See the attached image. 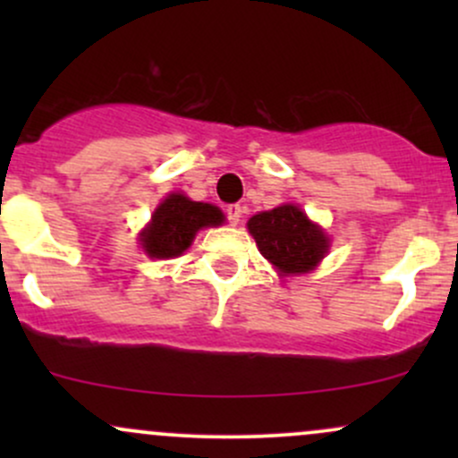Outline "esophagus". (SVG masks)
Here are the masks:
<instances>
[{"label": "esophagus", "instance_id": "34e87169", "mask_svg": "<svg viewBox=\"0 0 458 458\" xmlns=\"http://www.w3.org/2000/svg\"><path fill=\"white\" fill-rule=\"evenodd\" d=\"M241 215H243V207L241 204H228L225 207V217H228V222L233 225L241 222Z\"/></svg>", "mask_w": 458, "mask_h": 458}]
</instances>
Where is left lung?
I'll list each match as a JSON object with an SVG mask.
<instances>
[{
	"instance_id": "left-lung-1",
	"label": "left lung",
	"mask_w": 458,
	"mask_h": 458,
	"mask_svg": "<svg viewBox=\"0 0 458 458\" xmlns=\"http://www.w3.org/2000/svg\"><path fill=\"white\" fill-rule=\"evenodd\" d=\"M247 230L259 243L260 254L282 273L310 271L329 247L323 230L293 204L254 215L247 222Z\"/></svg>"
}]
</instances>
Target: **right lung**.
Wrapping results in <instances>:
<instances>
[{"instance_id":"1","label":"right lung","mask_w":458,"mask_h":458,"mask_svg":"<svg viewBox=\"0 0 458 458\" xmlns=\"http://www.w3.org/2000/svg\"><path fill=\"white\" fill-rule=\"evenodd\" d=\"M224 215L217 207L172 193L152 215L148 228L141 233V247L152 259H174L191 245L199 228L219 225Z\"/></svg>"}]
</instances>
